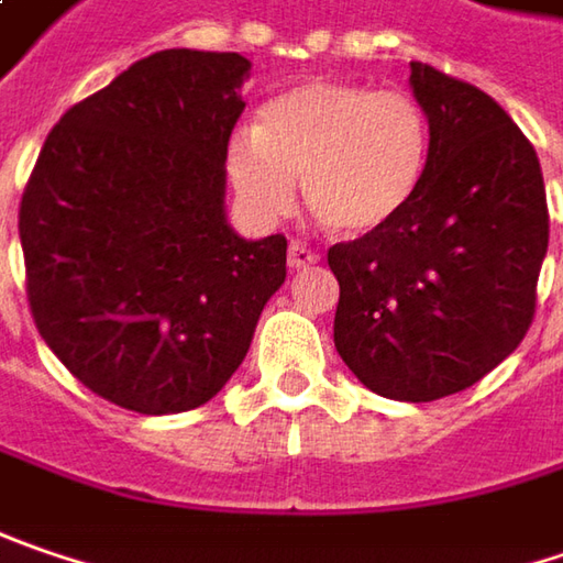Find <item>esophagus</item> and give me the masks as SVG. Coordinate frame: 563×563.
<instances>
[{
  "label": "esophagus",
  "mask_w": 563,
  "mask_h": 563,
  "mask_svg": "<svg viewBox=\"0 0 563 563\" xmlns=\"http://www.w3.org/2000/svg\"><path fill=\"white\" fill-rule=\"evenodd\" d=\"M286 261H289V267H292V271H302V267H312V264H318V251H312L309 245H302V242H289V254H286Z\"/></svg>",
  "instance_id": "esophagus-1"
}]
</instances>
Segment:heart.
Masks as SVG:
<instances>
[{
  "mask_svg": "<svg viewBox=\"0 0 563 563\" xmlns=\"http://www.w3.org/2000/svg\"><path fill=\"white\" fill-rule=\"evenodd\" d=\"M430 162V123L405 88L312 79L271 98L229 143V178L264 219L302 197L334 235L382 232L413 203Z\"/></svg>",
  "mask_w": 563,
  "mask_h": 563,
  "instance_id": "b5f03b06",
  "label": "heart"
}]
</instances>
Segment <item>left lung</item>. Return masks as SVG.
Wrapping results in <instances>:
<instances>
[{
  "label": "left lung",
  "instance_id": "1",
  "mask_svg": "<svg viewBox=\"0 0 563 563\" xmlns=\"http://www.w3.org/2000/svg\"><path fill=\"white\" fill-rule=\"evenodd\" d=\"M430 123L413 203L382 232L338 242L334 347L369 391L437 401L484 379L526 338L548 251L542 165L475 85L411 63Z\"/></svg>",
  "mask_w": 563,
  "mask_h": 563
}]
</instances>
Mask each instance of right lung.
<instances>
[{
	"mask_svg": "<svg viewBox=\"0 0 563 563\" xmlns=\"http://www.w3.org/2000/svg\"><path fill=\"white\" fill-rule=\"evenodd\" d=\"M249 69L239 53H152L59 117L24 184L31 318L126 411L207 405L286 280V239L245 242L222 210Z\"/></svg>",
	"mask_w": 563,
	"mask_h": 563,
	"instance_id": "obj_1",
	"label": "right lung"
}]
</instances>
